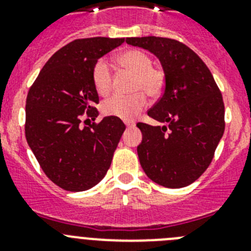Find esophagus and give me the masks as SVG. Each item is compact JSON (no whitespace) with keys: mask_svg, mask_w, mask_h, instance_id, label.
<instances>
[{"mask_svg":"<svg viewBox=\"0 0 251 251\" xmlns=\"http://www.w3.org/2000/svg\"><path fill=\"white\" fill-rule=\"evenodd\" d=\"M126 126H127V128H133L136 127V123L134 122H126Z\"/></svg>","mask_w":251,"mask_h":251,"instance_id":"34e87169","label":"esophagus"}]
</instances>
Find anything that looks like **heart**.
Listing matches in <instances>:
<instances>
[{
    "label": "heart",
    "mask_w": 251,
    "mask_h": 251,
    "mask_svg": "<svg viewBox=\"0 0 251 251\" xmlns=\"http://www.w3.org/2000/svg\"><path fill=\"white\" fill-rule=\"evenodd\" d=\"M118 63L123 68L134 73L130 90L134 93L128 95L115 94L101 104V112L109 117L121 119H132L145 109L147 104L146 94L150 98L161 97L166 86V73L161 68L152 66V59L145 51L132 49L122 52ZM93 85L101 97L110 93L113 85V74L110 64L105 59L95 61L92 70Z\"/></svg>",
    "instance_id": "heart-1"
}]
</instances>
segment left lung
<instances>
[{"mask_svg":"<svg viewBox=\"0 0 251 251\" xmlns=\"http://www.w3.org/2000/svg\"><path fill=\"white\" fill-rule=\"evenodd\" d=\"M126 43L151 51L166 73L165 92L147 112L168 123H137L143 138L139 162L153 182L168 188L191 185L207 170L225 129L220 89L201 57L177 40L128 37Z\"/></svg>","mask_w":251,"mask_h":251,"instance_id":"8db88e82","label":"left lung"}]
</instances>
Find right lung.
Segmentation results:
<instances>
[{
    "mask_svg": "<svg viewBox=\"0 0 251 251\" xmlns=\"http://www.w3.org/2000/svg\"><path fill=\"white\" fill-rule=\"evenodd\" d=\"M124 39H77L41 69L26 98L25 136L46 176L66 191L89 190L105 176L126 126L121 118L95 121V61Z\"/></svg>",
    "mask_w": 251,
    "mask_h": 251,
    "instance_id": "right-lung-1",
    "label": "right lung"
}]
</instances>
